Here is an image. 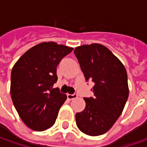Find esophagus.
<instances>
[{
    "label": "esophagus",
    "mask_w": 147,
    "mask_h": 147,
    "mask_svg": "<svg viewBox=\"0 0 147 147\" xmlns=\"http://www.w3.org/2000/svg\"><path fill=\"white\" fill-rule=\"evenodd\" d=\"M78 97V95L77 94H67V98L69 100H73V99H75Z\"/></svg>",
    "instance_id": "1"
}]
</instances>
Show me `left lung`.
Returning a JSON list of instances; mask_svg holds the SVG:
<instances>
[{"instance_id":"left-lung-1","label":"left lung","mask_w":147,"mask_h":147,"mask_svg":"<svg viewBox=\"0 0 147 147\" xmlns=\"http://www.w3.org/2000/svg\"><path fill=\"white\" fill-rule=\"evenodd\" d=\"M86 81L94 82V97L84 98L85 109L76 114L79 130L89 136L109 131L122 114L128 97L126 69L107 47L98 43L75 48Z\"/></svg>"}]
</instances>
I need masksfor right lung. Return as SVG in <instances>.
<instances>
[{"label":"right lung","instance_id":"1","mask_svg":"<svg viewBox=\"0 0 147 147\" xmlns=\"http://www.w3.org/2000/svg\"><path fill=\"white\" fill-rule=\"evenodd\" d=\"M74 48L54 42H42L24 54L11 71L10 95L23 122L34 131L53 126L67 96L53 88L56 68Z\"/></svg>","mask_w":147,"mask_h":147}]
</instances>
